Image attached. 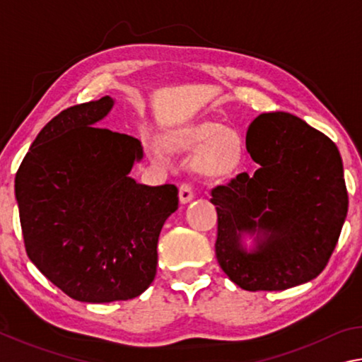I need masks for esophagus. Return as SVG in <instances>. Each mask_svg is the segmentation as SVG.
Here are the masks:
<instances>
[{"label":"esophagus","mask_w":362,"mask_h":362,"mask_svg":"<svg viewBox=\"0 0 362 362\" xmlns=\"http://www.w3.org/2000/svg\"><path fill=\"white\" fill-rule=\"evenodd\" d=\"M194 198V189L192 187V183L185 182L180 185V203L187 204Z\"/></svg>","instance_id":"esophagus-1"}]
</instances>
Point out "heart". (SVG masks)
Segmentation results:
<instances>
[{"instance_id": "1", "label": "heart", "mask_w": 362, "mask_h": 362, "mask_svg": "<svg viewBox=\"0 0 362 362\" xmlns=\"http://www.w3.org/2000/svg\"><path fill=\"white\" fill-rule=\"evenodd\" d=\"M189 146H204L198 158V169L204 174H223L235 166L240 156V145L235 134L217 124H204L188 139Z\"/></svg>"}]
</instances>
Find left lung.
<instances>
[{
  "instance_id": "obj_1",
  "label": "left lung",
  "mask_w": 362,
  "mask_h": 362,
  "mask_svg": "<svg viewBox=\"0 0 362 362\" xmlns=\"http://www.w3.org/2000/svg\"><path fill=\"white\" fill-rule=\"evenodd\" d=\"M247 150L260 168L211 189L217 209L216 255L244 291H284L315 279L332 255L348 212L335 144L291 113H262ZM255 232L246 253L240 233Z\"/></svg>"
}]
</instances>
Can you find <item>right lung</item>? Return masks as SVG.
I'll use <instances>...</instances> for the list:
<instances>
[{"mask_svg": "<svg viewBox=\"0 0 362 362\" xmlns=\"http://www.w3.org/2000/svg\"><path fill=\"white\" fill-rule=\"evenodd\" d=\"M112 97L60 112L42 127L16 174L28 259L66 296L129 300L156 274L158 238L179 207L175 185L129 177L140 140L99 127Z\"/></svg>", "mask_w": 362, "mask_h": 362, "instance_id": "right-lung-1", "label": "right lung"}]
</instances>
